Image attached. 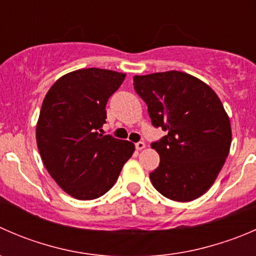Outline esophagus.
<instances>
[{"instance_id": "1", "label": "esophagus", "mask_w": 256, "mask_h": 256, "mask_svg": "<svg viewBox=\"0 0 256 256\" xmlns=\"http://www.w3.org/2000/svg\"><path fill=\"white\" fill-rule=\"evenodd\" d=\"M135 147L138 151H141V150H144V147H146V144L142 142V141H138V142L135 144Z\"/></svg>"}]
</instances>
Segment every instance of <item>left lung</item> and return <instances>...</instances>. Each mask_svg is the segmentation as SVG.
I'll use <instances>...</instances> for the list:
<instances>
[{"mask_svg": "<svg viewBox=\"0 0 256 256\" xmlns=\"http://www.w3.org/2000/svg\"><path fill=\"white\" fill-rule=\"evenodd\" d=\"M154 128L167 135L152 142L160 164L154 187L177 202L197 200L218 177L232 144V128L218 95L202 80L177 70L134 76Z\"/></svg>", "mask_w": 256, "mask_h": 256, "instance_id": "obj_1", "label": "left lung"}]
</instances>
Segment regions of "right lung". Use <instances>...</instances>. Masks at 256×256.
I'll list each match as a JSON object with an SVG mask.
<instances>
[{
  "mask_svg": "<svg viewBox=\"0 0 256 256\" xmlns=\"http://www.w3.org/2000/svg\"><path fill=\"white\" fill-rule=\"evenodd\" d=\"M126 74L99 68L79 69L48 90L36 138L46 168L72 197L90 200L115 184L135 144L102 135L106 102Z\"/></svg>",
  "mask_w": 256,
  "mask_h": 256,
  "instance_id": "1",
  "label": "right lung"
}]
</instances>
